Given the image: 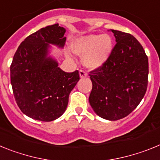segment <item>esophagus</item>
Wrapping results in <instances>:
<instances>
[{"label":"esophagus","mask_w":160,"mask_h":160,"mask_svg":"<svg viewBox=\"0 0 160 160\" xmlns=\"http://www.w3.org/2000/svg\"><path fill=\"white\" fill-rule=\"evenodd\" d=\"M79 75H80V78H83L87 77V72H86V71L81 70L80 71H79Z\"/></svg>","instance_id":"esophagus-1"}]
</instances>
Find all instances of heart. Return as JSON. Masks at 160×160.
I'll use <instances>...</instances> for the list:
<instances>
[{
  "label": "heart",
  "instance_id": "heart-1",
  "mask_svg": "<svg viewBox=\"0 0 160 160\" xmlns=\"http://www.w3.org/2000/svg\"><path fill=\"white\" fill-rule=\"evenodd\" d=\"M72 50L76 54L83 57V63L87 68L97 69L102 66L110 57L112 50V39L109 35L90 34L73 40ZM72 59L70 53L66 54Z\"/></svg>",
  "mask_w": 160,
  "mask_h": 160
}]
</instances>
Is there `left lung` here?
Returning a JSON list of instances; mask_svg holds the SVG:
<instances>
[{"instance_id": "left-lung-1", "label": "left lung", "mask_w": 160, "mask_h": 160, "mask_svg": "<svg viewBox=\"0 0 160 160\" xmlns=\"http://www.w3.org/2000/svg\"><path fill=\"white\" fill-rule=\"evenodd\" d=\"M117 43L101 67L90 72L92 90L89 101L99 117L111 121L128 116L147 91L148 58L136 38L111 29Z\"/></svg>"}]
</instances>
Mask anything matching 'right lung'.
<instances>
[{
  "instance_id": "1",
  "label": "right lung",
  "mask_w": 160,
  "mask_h": 160,
  "mask_svg": "<svg viewBox=\"0 0 160 160\" xmlns=\"http://www.w3.org/2000/svg\"><path fill=\"white\" fill-rule=\"evenodd\" d=\"M66 29L49 25L28 36L17 49L10 66L12 92L20 110L33 119L50 122L66 111L71 90L79 81L75 70L66 73L49 53V44L63 48Z\"/></svg>"
}]
</instances>
